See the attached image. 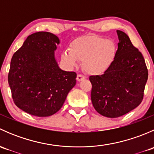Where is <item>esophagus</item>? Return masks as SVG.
Listing matches in <instances>:
<instances>
[{
    "instance_id": "1",
    "label": "esophagus",
    "mask_w": 154,
    "mask_h": 154,
    "mask_svg": "<svg viewBox=\"0 0 154 154\" xmlns=\"http://www.w3.org/2000/svg\"><path fill=\"white\" fill-rule=\"evenodd\" d=\"M84 79H85V77L83 75H81V74H78L77 77V80L79 82L82 81V80H83Z\"/></svg>"
}]
</instances>
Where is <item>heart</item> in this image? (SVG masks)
Listing matches in <instances>:
<instances>
[{
	"label": "heart",
	"mask_w": 154,
	"mask_h": 154,
	"mask_svg": "<svg viewBox=\"0 0 154 154\" xmlns=\"http://www.w3.org/2000/svg\"><path fill=\"white\" fill-rule=\"evenodd\" d=\"M61 59L69 68L83 61V68L91 75H101L112 66L117 55V45L112 39L97 35L80 36L73 40Z\"/></svg>",
	"instance_id": "b5f03b06"
}]
</instances>
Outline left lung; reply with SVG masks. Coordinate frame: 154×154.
<instances>
[{
	"instance_id": "8db88e82",
	"label": "left lung",
	"mask_w": 154,
	"mask_h": 154,
	"mask_svg": "<svg viewBox=\"0 0 154 154\" xmlns=\"http://www.w3.org/2000/svg\"><path fill=\"white\" fill-rule=\"evenodd\" d=\"M117 34L119 42L113 64L102 75L89 77L93 106L111 119L127 114L142 103L148 77L142 53L125 32L117 30Z\"/></svg>"
}]
</instances>
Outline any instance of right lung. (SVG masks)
<instances>
[{
  "instance_id": "right-lung-1",
  "label": "right lung",
  "mask_w": 154,
  "mask_h": 154,
  "mask_svg": "<svg viewBox=\"0 0 154 154\" xmlns=\"http://www.w3.org/2000/svg\"><path fill=\"white\" fill-rule=\"evenodd\" d=\"M60 39L49 32L29 35L11 60L8 83L15 104L27 113L48 117L63 106L77 74L60 68L55 58Z\"/></svg>"
}]
</instances>
